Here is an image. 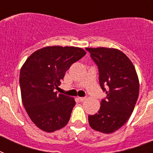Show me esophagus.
Masks as SVG:
<instances>
[{
  "label": "esophagus",
  "instance_id": "1",
  "mask_svg": "<svg viewBox=\"0 0 153 153\" xmlns=\"http://www.w3.org/2000/svg\"><path fill=\"white\" fill-rule=\"evenodd\" d=\"M78 99H79L80 102H83V101L86 100V98H83V97H79V98H78Z\"/></svg>",
  "mask_w": 153,
  "mask_h": 153
}]
</instances>
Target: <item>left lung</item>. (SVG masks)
<instances>
[{"mask_svg": "<svg viewBox=\"0 0 153 153\" xmlns=\"http://www.w3.org/2000/svg\"><path fill=\"white\" fill-rule=\"evenodd\" d=\"M98 65L99 82L105 91L100 109L89 115L90 126L103 133H112L122 127L130 117L139 96L140 83L135 67L118 49L86 48Z\"/></svg>", "mask_w": 153, "mask_h": 153, "instance_id": "1", "label": "left lung"}]
</instances>
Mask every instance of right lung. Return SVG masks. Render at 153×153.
<instances>
[{
    "instance_id": "obj_1",
    "label": "right lung",
    "mask_w": 153,
    "mask_h": 153,
    "mask_svg": "<svg viewBox=\"0 0 153 153\" xmlns=\"http://www.w3.org/2000/svg\"><path fill=\"white\" fill-rule=\"evenodd\" d=\"M86 54L77 47L48 46L32 53L23 64L20 72L23 105L41 130L52 133L68 123L74 98L57 94L55 89L70 67Z\"/></svg>"
}]
</instances>
